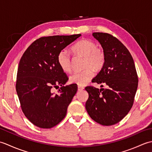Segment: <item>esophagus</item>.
Returning <instances> with one entry per match:
<instances>
[{
	"instance_id": "34e87169",
	"label": "esophagus",
	"mask_w": 152,
	"mask_h": 152,
	"mask_svg": "<svg viewBox=\"0 0 152 152\" xmlns=\"http://www.w3.org/2000/svg\"><path fill=\"white\" fill-rule=\"evenodd\" d=\"M83 89H84V88H83V86H78V91H82V90H83Z\"/></svg>"
}]
</instances>
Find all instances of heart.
<instances>
[{"label": "heart", "instance_id": "b5f03b06", "mask_svg": "<svg viewBox=\"0 0 152 152\" xmlns=\"http://www.w3.org/2000/svg\"><path fill=\"white\" fill-rule=\"evenodd\" d=\"M71 51L75 56L83 57V67L84 69L71 74L69 81L78 86H83L93 77V70L99 71L104 66L106 61L105 53L101 48L96 47L95 42L86 38L77 42L71 48ZM57 61L64 72H70L72 69L71 59L65 50H61L58 53Z\"/></svg>", "mask_w": 152, "mask_h": 152}]
</instances>
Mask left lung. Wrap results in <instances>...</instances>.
Returning a JSON list of instances; mask_svg holds the SVG:
<instances>
[{"instance_id": "obj_1", "label": "left lung", "mask_w": 152, "mask_h": 152, "mask_svg": "<svg viewBox=\"0 0 152 152\" xmlns=\"http://www.w3.org/2000/svg\"><path fill=\"white\" fill-rule=\"evenodd\" d=\"M93 36L103 48L106 61L104 66L92 82L107 88L93 86L85 88L89 98L86 108L90 117L102 125L120 121L133 105L138 87V75L129 51L117 38L105 33H93Z\"/></svg>"}]
</instances>
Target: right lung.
I'll use <instances>...</instances> for the list:
<instances>
[{
  "mask_svg": "<svg viewBox=\"0 0 152 152\" xmlns=\"http://www.w3.org/2000/svg\"><path fill=\"white\" fill-rule=\"evenodd\" d=\"M81 36L41 37L33 42L19 61L15 89L21 110L32 124L50 129L65 117L67 108L78 89L76 84L64 86L69 78L57 63V56ZM61 86L58 94L51 89Z\"/></svg>",
  "mask_w": 152,
  "mask_h": 152,
  "instance_id": "right-lung-1",
  "label": "right lung"
}]
</instances>
